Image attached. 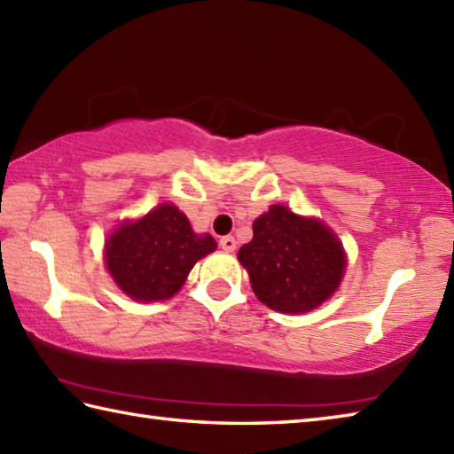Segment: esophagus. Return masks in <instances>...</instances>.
I'll use <instances>...</instances> for the list:
<instances>
[{"instance_id": "esophagus-1", "label": "esophagus", "mask_w": 454, "mask_h": 454, "mask_svg": "<svg viewBox=\"0 0 454 454\" xmlns=\"http://www.w3.org/2000/svg\"><path fill=\"white\" fill-rule=\"evenodd\" d=\"M219 245H221V248H223V251H227V253H233L235 248H237V240H235V237L227 235V237H221Z\"/></svg>"}]
</instances>
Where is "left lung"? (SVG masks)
I'll list each match as a JSON object with an SVG mask.
<instances>
[{
    "label": "left lung",
    "instance_id": "8db88e82",
    "mask_svg": "<svg viewBox=\"0 0 454 454\" xmlns=\"http://www.w3.org/2000/svg\"><path fill=\"white\" fill-rule=\"evenodd\" d=\"M253 292L282 313L316 309L339 288L347 258L343 245L317 219L272 206L253 223V239L239 248Z\"/></svg>",
    "mask_w": 454,
    "mask_h": 454
}]
</instances>
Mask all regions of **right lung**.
Instances as JSON below:
<instances>
[{"instance_id": "right-lung-1", "label": "right lung", "mask_w": 454, "mask_h": 454, "mask_svg": "<svg viewBox=\"0 0 454 454\" xmlns=\"http://www.w3.org/2000/svg\"><path fill=\"white\" fill-rule=\"evenodd\" d=\"M211 235H196L182 211L162 203L119 227L106 243V264L119 288L138 301L168 300L201 256L215 251Z\"/></svg>"}]
</instances>
